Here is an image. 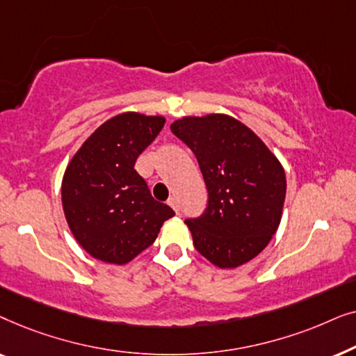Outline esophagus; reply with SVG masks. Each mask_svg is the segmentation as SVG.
I'll return each instance as SVG.
<instances>
[{
  "label": "esophagus",
  "mask_w": 356,
  "mask_h": 356,
  "mask_svg": "<svg viewBox=\"0 0 356 356\" xmlns=\"http://www.w3.org/2000/svg\"><path fill=\"white\" fill-rule=\"evenodd\" d=\"M168 206H170V207H172V209H173V211H175V212H177V213L179 212V206H178V199H177V197H175V196H172V197H170V199H168Z\"/></svg>",
  "instance_id": "obj_1"
}]
</instances>
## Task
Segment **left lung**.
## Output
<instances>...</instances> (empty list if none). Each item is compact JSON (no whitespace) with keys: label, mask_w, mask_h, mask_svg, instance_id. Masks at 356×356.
<instances>
[{"label":"left lung","mask_w":356,"mask_h":356,"mask_svg":"<svg viewBox=\"0 0 356 356\" xmlns=\"http://www.w3.org/2000/svg\"><path fill=\"white\" fill-rule=\"evenodd\" d=\"M170 129L196 155L209 193L202 216L184 220L194 248L220 269L251 261L280 225L286 179L279 159L228 115L183 116Z\"/></svg>","instance_id":"1"}]
</instances>
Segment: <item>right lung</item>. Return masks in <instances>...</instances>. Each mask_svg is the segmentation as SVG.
Wrapping results in <instances>:
<instances>
[{"label": "right lung", "mask_w": 356, "mask_h": 356, "mask_svg": "<svg viewBox=\"0 0 356 356\" xmlns=\"http://www.w3.org/2000/svg\"><path fill=\"white\" fill-rule=\"evenodd\" d=\"M163 116L126 111L105 121L67 163L63 211L76 241L95 259L128 264L157 238L173 209L155 201L134 170Z\"/></svg>", "instance_id": "obj_1"}]
</instances>
